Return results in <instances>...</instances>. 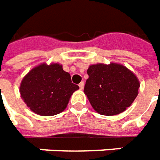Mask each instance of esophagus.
<instances>
[{"label": "esophagus", "mask_w": 160, "mask_h": 160, "mask_svg": "<svg viewBox=\"0 0 160 160\" xmlns=\"http://www.w3.org/2000/svg\"><path fill=\"white\" fill-rule=\"evenodd\" d=\"M83 87H84V83H83V82H81L80 83H79V88H80L81 90H82V89H83Z\"/></svg>", "instance_id": "obj_1"}]
</instances>
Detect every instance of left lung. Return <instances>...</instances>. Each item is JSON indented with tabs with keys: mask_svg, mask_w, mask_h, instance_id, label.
I'll return each mask as SVG.
<instances>
[{
	"mask_svg": "<svg viewBox=\"0 0 160 160\" xmlns=\"http://www.w3.org/2000/svg\"><path fill=\"white\" fill-rule=\"evenodd\" d=\"M84 93L101 115L119 114L129 107L138 94L139 82L126 67L118 63L91 65Z\"/></svg>",
	"mask_w": 160,
	"mask_h": 160,
	"instance_id": "obj_1",
	"label": "left lung"
}]
</instances>
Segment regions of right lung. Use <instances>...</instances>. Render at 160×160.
<instances>
[{"label": "right lung", "instance_id": "1", "mask_svg": "<svg viewBox=\"0 0 160 160\" xmlns=\"http://www.w3.org/2000/svg\"><path fill=\"white\" fill-rule=\"evenodd\" d=\"M78 89L62 65L42 63L24 77L20 93L32 112L41 116H54L67 107L70 96Z\"/></svg>", "mask_w": 160, "mask_h": 160}]
</instances>
